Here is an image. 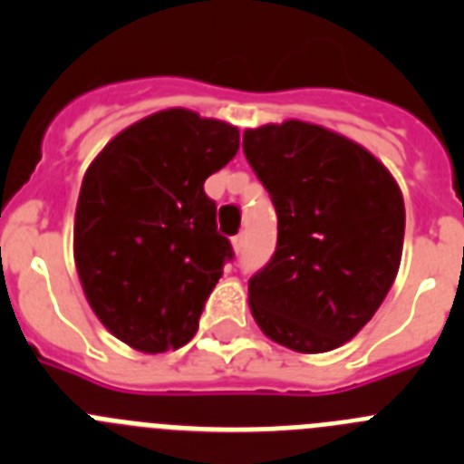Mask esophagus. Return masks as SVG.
Returning <instances> with one entry per match:
<instances>
[{
	"label": "esophagus",
	"mask_w": 464,
	"mask_h": 464,
	"mask_svg": "<svg viewBox=\"0 0 464 464\" xmlns=\"http://www.w3.org/2000/svg\"><path fill=\"white\" fill-rule=\"evenodd\" d=\"M232 248H235V253H241V251H244V235L232 237Z\"/></svg>",
	"instance_id": "esophagus-1"
}]
</instances>
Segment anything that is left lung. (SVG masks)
Wrapping results in <instances>:
<instances>
[{"label": "left lung", "mask_w": 464, "mask_h": 464, "mask_svg": "<svg viewBox=\"0 0 464 464\" xmlns=\"http://www.w3.org/2000/svg\"><path fill=\"white\" fill-rule=\"evenodd\" d=\"M244 155L278 216L276 253L248 281L253 318L290 351H334L400 272L407 216L395 176L353 139L295 118L246 130Z\"/></svg>", "instance_id": "1"}]
</instances>
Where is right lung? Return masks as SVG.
<instances>
[{
    "label": "right lung",
    "mask_w": 464,
    "mask_h": 464,
    "mask_svg": "<svg viewBox=\"0 0 464 464\" xmlns=\"http://www.w3.org/2000/svg\"><path fill=\"white\" fill-rule=\"evenodd\" d=\"M239 150V130L190 109L125 127L90 162L73 216V262L102 325L141 353L186 346L232 257L208 176Z\"/></svg>",
    "instance_id": "right-lung-1"
}]
</instances>
